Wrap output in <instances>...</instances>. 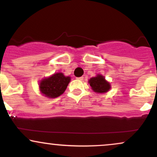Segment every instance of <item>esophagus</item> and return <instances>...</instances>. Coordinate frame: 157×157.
Listing matches in <instances>:
<instances>
[{
    "label": "esophagus",
    "mask_w": 157,
    "mask_h": 157,
    "mask_svg": "<svg viewBox=\"0 0 157 157\" xmlns=\"http://www.w3.org/2000/svg\"><path fill=\"white\" fill-rule=\"evenodd\" d=\"M83 78H84L83 77H78V78H77V79L78 80H83Z\"/></svg>",
    "instance_id": "esophagus-1"
}]
</instances>
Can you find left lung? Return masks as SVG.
I'll return each mask as SVG.
<instances>
[{
    "label": "left lung",
    "mask_w": 157,
    "mask_h": 157,
    "mask_svg": "<svg viewBox=\"0 0 157 157\" xmlns=\"http://www.w3.org/2000/svg\"><path fill=\"white\" fill-rule=\"evenodd\" d=\"M88 83L91 87V89L97 94L106 93L111 88L110 83L105 80V77L103 75L100 74H98L96 77L89 79Z\"/></svg>",
    "instance_id": "8db88e82"
}]
</instances>
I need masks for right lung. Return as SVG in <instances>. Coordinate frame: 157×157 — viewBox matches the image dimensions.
Returning a JSON list of instances; mask_svg holds the SVG:
<instances>
[{
    "label": "right lung",
    "mask_w": 157,
    "mask_h": 157,
    "mask_svg": "<svg viewBox=\"0 0 157 157\" xmlns=\"http://www.w3.org/2000/svg\"><path fill=\"white\" fill-rule=\"evenodd\" d=\"M71 80L69 76H65L63 73L57 72L48 77H44L39 84V90L44 97L53 99L64 93Z\"/></svg>",
    "instance_id": "1"
}]
</instances>
